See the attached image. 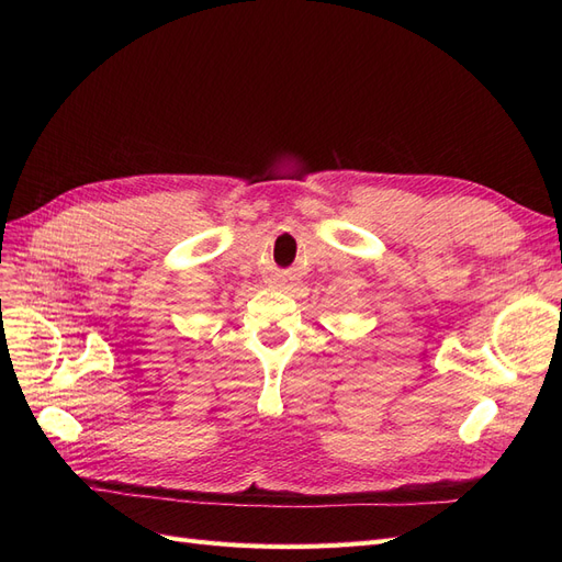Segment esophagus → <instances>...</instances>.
Listing matches in <instances>:
<instances>
[{
  "label": "esophagus",
  "instance_id": "obj_1",
  "mask_svg": "<svg viewBox=\"0 0 562 562\" xmlns=\"http://www.w3.org/2000/svg\"><path fill=\"white\" fill-rule=\"evenodd\" d=\"M277 288H281V291H285V293H291L293 288H295V283H293V279H279Z\"/></svg>",
  "mask_w": 562,
  "mask_h": 562
}]
</instances>
